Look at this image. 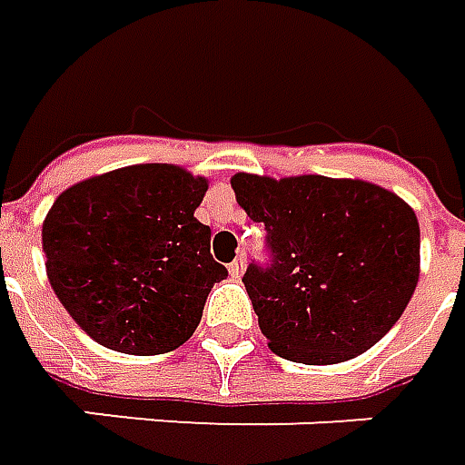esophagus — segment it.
Returning a JSON list of instances; mask_svg holds the SVG:
<instances>
[{"label": "esophagus", "mask_w": 465, "mask_h": 465, "mask_svg": "<svg viewBox=\"0 0 465 465\" xmlns=\"http://www.w3.org/2000/svg\"><path fill=\"white\" fill-rule=\"evenodd\" d=\"M244 267H246V259L244 257H236L232 262V264H229V274H232L233 280H239V277L244 274Z\"/></svg>", "instance_id": "1"}]
</instances>
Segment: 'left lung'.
Returning a JSON list of instances; mask_svg holds the SVG:
<instances>
[{
    "label": "left lung",
    "instance_id": "left-lung-1",
    "mask_svg": "<svg viewBox=\"0 0 465 465\" xmlns=\"http://www.w3.org/2000/svg\"><path fill=\"white\" fill-rule=\"evenodd\" d=\"M239 206L267 229L270 264L242 277L270 349L339 364L400 321L420 277L415 211L364 180L232 178Z\"/></svg>",
    "mask_w": 465,
    "mask_h": 465
}]
</instances>
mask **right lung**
Masks as SVG:
<instances>
[{
	"mask_svg": "<svg viewBox=\"0 0 465 465\" xmlns=\"http://www.w3.org/2000/svg\"><path fill=\"white\" fill-rule=\"evenodd\" d=\"M208 191L175 165H132L63 191L43 223L47 280L91 339L132 356L183 346L226 267L195 219Z\"/></svg>",
	"mask_w": 465,
	"mask_h": 465,
	"instance_id": "add662e5",
	"label": "right lung"
}]
</instances>
